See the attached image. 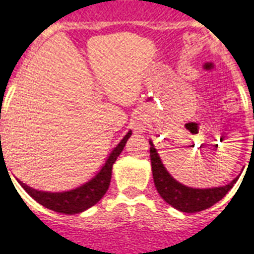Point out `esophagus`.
<instances>
[{
    "instance_id": "esophagus-1",
    "label": "esophagus",
    "mask_w": 254,
    "mask_h": 254,
    "mask_svg": "<svg viewBox=\"0 0 254 254\" xmlns=\"http://www.w3.org/2000/svg\"><path fill=\"white\" fill-rule=\"evenodd\" d=\"M135 129H137V130H138V127H135Z\"/></svg>"
}]
</instances>
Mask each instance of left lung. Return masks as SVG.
<instances>
[{
    "mask_svg": "<svg viewBox=\"0 0 254 254\" xmlns=\"http://www.w3.org/2000/svg\"><path fill=\"white\" fill-rule=\"evenodd\" d=\"M150 145H151L150 158H151L152 177H154L156 190L167 203H170L172 207L180 210L183 213H198L202 210L211 207L227 194L228 190L232 189L239 179L236 177L228 185L219 188L194 189V188L185 187L167 172L151 141H150Z\"/></svg>",
    "mask_w": 254,
    "mask_h": 254,
    "instance_id": "left-lung-1",
    "label": "left lung"
}]
</instances>
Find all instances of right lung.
<instances>
[{
    "label": "right lung",
    "mask_w": 254,
    "mask_h": 254,
    "mask_svg": "<svg viewBox=\"0 0 254 254\" xmlns=\"http://www.w3.org/2000/svg\"><path fill=\"white\" fill-rule=\"evenodd\" d=\"M130 135L131 131H129L121 139L120 143L113 148V151L111 152V155L100 170V172L92 180H90L82 187L77 188V189L63 191V193H48V191L35 190V189L27 187L26 184L19 181L20 185L35 201L39 202L40 205H43L47 209L61 214H70V215L82 213L84 210H87L88 207L94 206L95 203H98L102 199L103 195L107 193L109 183H111V177H112L113 163L116 162L117 156L121 154L124 146Z\"/></svg>",
    "instance_id": "add662e5"
}]
</instances>
